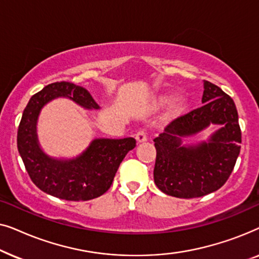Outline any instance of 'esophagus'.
<instances>
[{
	"instance_id": "1",
	"label": "esophagus",
	"mask_w": 259,
	"mask_h": 259,
	"mask_svg": "<svg viewBox=\"0 0 259 259\" xmlns=\"http://www.w3.org/2000/svg\"><path fill=\"white\" fill-rule=\"evenodd\" d=\"M136 139L138 143H144V141L147 140V133L145 132V131H139V132L136 134Z\"/></svg>"
}]
</instances>
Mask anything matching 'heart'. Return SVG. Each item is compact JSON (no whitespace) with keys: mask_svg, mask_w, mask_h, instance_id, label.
Instances as JSON below:
<instances>
[{"mask_svg":"<svg viewBox=\"0 0 259 259\" xmlns=\"http://www.w3.org/2000/svg\"><path fill=\"white\" fill-rule=\"evenodd\" d=\"M169 100H171V95H169V94H162V95H160V97H159L158 102L160 105H166ZM183 106H184V100L182 98H178L175 102H173L172 108H171L172 112L173 113H178L179 111H182Z\"/></svg>","mask_w":259,"mask_h":259,"instance_id":"heart-1","label":"heart"}]
</instances>
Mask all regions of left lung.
<instances>
[{
	"label": "left lung",
	"instance_id": "8db88e82",
	"mask_svg": "<svg viewBox=\"0 0 259 259\" xmlns=\"http://www.w3.org/2000/svg\"><path fill=\"white\" fill-rule=\"evenodd\" d=\"M203 106L179 116L155 138L154 183L168 196L197 198L214 192L229 179L238 158L242 132L235 102L215 84L204 81ZM210 124L221 128L207 142L183 145L182 138Z\"/></svg>",
	"mask_w": 259,
	"mask_h": 259
}]
</instances>
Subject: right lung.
Here are the masks:
<instances>
[{
    "label": "right lung",
    "instance_id": "right-lung-1",
    "mask_svg": "<svg viewBox=\"0 0 259 259\" xmlns=\"http://www.w3.org/2000/svg\"><path fill=\"white\" fill-rule=\"evenodd\" d=\"M68 98L86 109L99 106L86 88L72 82H54L34 94L24 108L17 131V148L30 179L38 189L60 199L91 200L111 187L120 164L136 139H94L80 155L72 159L53 158L40 146L36 132L41 109L49 101Z\"/></svg>",
    "mask_w": 259,
    "mask_h": 259
}]
</instances>
